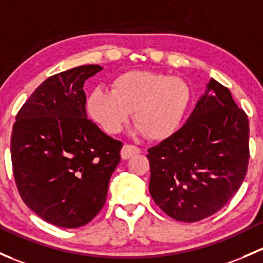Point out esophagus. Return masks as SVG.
<instances>
[{
	"label": "esophagus",
	"instance_id": "obj_1",
	"mask_svg": "<svg viewBox=\"0 0 263 263\" xmlns=\"http://www.w3.org/2000/svg\"><path fill=\"white\" fill-rule=\"evenodd\" d=\"M137 154H140V148L134 145H123L122 150H121V157H122L123 160L129 159V157Z\"/></svg>",
	"mask_w": 263,
	"mask_h": 263
}]
</instances>
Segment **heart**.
Returning <instances> with one entry per match:
<instances>
[{
	"label": "heart",
	"instance_id": "b5f03b06",
	"mask_svg": "<svg viewBox=\"0 0 263 263\" xmlns=\"http://www.w3.org/2000/svg\"><path fill=\"white\" fill-rule=\"evenodd\" d=\"M190 103L189 85L179 77L132 70L112 83V92L97 88L88 97V112L107 134H118L129 113L137 134L161 141L180 127Z\"/></svg>",
	"mask_w": 263,
	"mask_h": 263
}]
</instances>
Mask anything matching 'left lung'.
Wrapping results in <instances>:
<instances>
[{
  "instance_id": "1",
  "label": "left lung",
  "mask_w": 263,
  "mask_h": 263,
  "mask_svg": "<svg viewBox=\"0 0 263 263\" xmlns=\"http://www.w3.org/2000/svg\"><path fill=\"white\" fill-rule=\"evenodd\" d=\"M248 140L247 115L212 78L184 126L147 150L154 201L180 222L217 213L245 180Z\"/></svg>"
}]
</instances>
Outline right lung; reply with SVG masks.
<instances>
[{
    "label": "right lung",
    "mask_w": 263,
    "mask_h": 263,
    "mask_svg": "<svg viewBox=\"0 0 263 263\" xmlns=\"http://www.w3.org/2000/svg\"><path fill=\"white\" fill-rule=\"evenodd\" d=\"M82 65L41 83L16 116L13 178L22 200L62 228L89 223L106 203L122 143L88 120L83 85L102 70Z\"/></svg>",
    "instance_id": "add662e5"
}]
</instances>
